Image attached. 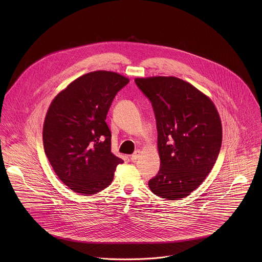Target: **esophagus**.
<instances>
[{
	"instance_id": "obj_1",
	"label": "esophagus",
	"mask_w": 262,
	"mask_h": 262,
	"mask_svg": "<svg viewBox=\"0 0 262 262\" xmlns=\"http://www.w3.org/2000/svg\"><path fill=\"white\" fill-rule=\"evenodd\" d=\"M139 156H140V150H135L134 153L131 155V159H132L133 161H135V160H137V159L139 158Z\"/></svg>"
}]
</instances>
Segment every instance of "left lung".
<instances>
[{
    "label": "left lung",
    "mask_w": 262,
    "mask_h": 262,
    "mask_svg": "<svg viewBox=\"0 0 262 262\" xmlns=\"http://www.w3.org/2000/svg\"><path fill=\"white\" fill-rule=\"evenodd\" d=\"M156 120L160 168L148 182L163 199L186 198L212 170L222 144V125L213 102L174 76L136 78Z\"/></svg>",
    "instance_id": "1"
}]
</instances>
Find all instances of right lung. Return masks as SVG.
Returning <instances> with one entry per match:
<instances>
[{
    "label": "right lung",
    "instance_id": "right-lung-1",
    "mask_svg": "<svg viewBox=\"0 0 262 262\" xmlns=\"http://www.w3.org/2000/svg\"><path fill=\"white\" fill-rule=\"evenodd\" d=\"M129 79L98 71L81 75L52 101L43 126L45 154L60 181L89 195L109 187L118 164L106 123L117 93Z\"/></svg>",
    "mask_w": 262,
    "mask_h": 262
}]
</instances>
